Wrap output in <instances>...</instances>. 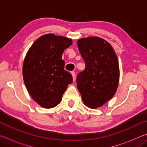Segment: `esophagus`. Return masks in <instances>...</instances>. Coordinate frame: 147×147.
<instances>
[{
  "label": "esophagus",
  "mask_w": 147,
  "mask_h": 147,
  "mask_svg": "<svg viewBox=\"0 0 147 147\" xmlns=\"http://www.w3.org/2000/svg\"><path fill=\"white\" fill-rule=\"evenodd\" d=\"M71 74H72V76H73V81H75V80H76V74H75V73H74V72H72Z\"/></svg>",
  "instance_id": "esophagus-1"
}]
</instances>
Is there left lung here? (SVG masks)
Returning a JSON list of instances; mask_svg holds the SVG:
<instances>
[{
    "instance_id": "obj_1",
    "label": "left lung",
    "mask_w": 147,
    "mask_h": 147,
    "mask_svg": "<svg viewBox=\"0 0 147 147\" xmlns=\"http://www.w3.org/2000/svg\"><path fill=\"white\" fill-rule=\"evenodd\" d=\"M86 68L77 76V88L84 104L96 109L112 98L118 88L119 65L112 46L98 37L77 41Z\"/></svg>"
}]
</instances>
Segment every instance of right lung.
Instances as JSON below:
<instances>
[{"label":"right lung","mask_w":147,"mask_h":147,"mask_svg":"<svg viewBox=\"0 0 147 147\" xmlns=\"http://www.w3.org/2000/svg\"><path fill=\"white\" fill-rule=\"evenodd\" d=\"M72 44L70 38L45 34L34 41L26 54L23 66L24 84L32 99L44 108L58 105L73 82L61 59L64 50Z\"/></svg>","instance_id":"right-lung-1"}]
</instances>
